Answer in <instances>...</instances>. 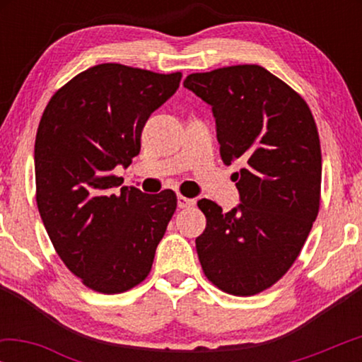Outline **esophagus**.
<instances>
[{
    "instance_id": "esophagus-1",
    "label": "esophagus",
    "mask_w": 362,
    "mask_h": 362,
    "mask_svg": "<svg viewBox=\"0 0 362 362\" xmlns=\"http://www.w3.org/2000/svg\"><path fill=\"white\" fill-rule=\"evenodd\" d=\"M194 199H189V197H185V196H177V207H181V209H185V207H191L194 206Z\"/></svg>"
}]
</instances>
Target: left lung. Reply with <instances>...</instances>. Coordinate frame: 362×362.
Wrapping results in <instances>:
<instances>
[{"mask_svg":"<svg viewBox=\"0 0 362 362\" xmlns=\"http://www.w3.org/2000/svg\"><path fill=\"white\" fill-rule=\"evenodd\" d=\"M185 87L212 107L222 161L242 165L232 176L240 204L224 212L197 202L207 219L197 257L221 290L255 295L286 274L318 216L316 123L303 98L260 66L191 74Z\"/></svg>","mask_w":362,"mask_h":362,"instance_id":"1","label":"left lung"}]
</instances>
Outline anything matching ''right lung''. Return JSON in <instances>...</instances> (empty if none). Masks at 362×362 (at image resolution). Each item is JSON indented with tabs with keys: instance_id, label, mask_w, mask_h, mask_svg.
<instances>
[{
	"instance_id": "1",
	"label": "right lung",
	"mask_w": 362,
	"mask_h": 362,
	"mask_svg": "<svg viewBox=\"0 0 362 362\" xmlns=\"http://www.w3.org/2000/svg\"><path fill=\"white\" fill-rule=\"evenodd\" d=\"M180 82L181 72L98 64L54 93L39 122V214L67 269L100 293H122L146 279L176 211L173 191L120 188L112 171L130 166L146 120Z\"/></svg>"
}]
</instances>
